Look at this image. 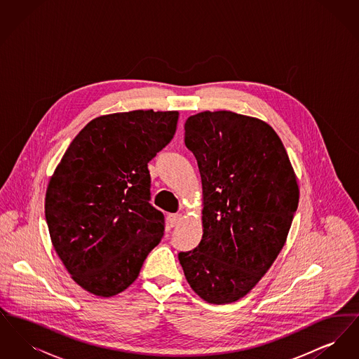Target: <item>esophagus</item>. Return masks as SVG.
<instances>
[{
  "label": "esophagus",
  "mask_w": 359,
  "mask_h": 359,
  "mask_svg": "<svg viewBox=\"0 0 359 359\" xmlns=\"http://www.w3.org/2000/svg\"><path fill=\"white\" fill-rule=\"evenodd\" d=\"M182 215L180 214H170L168 215V224L171 226V227H175V226H179L180 222H182Z\"/></svg>",
  "instance_id": "1"
}]
</instances>
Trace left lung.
<instances>
[{
    "label": "left lung",
    "mask_w": 359,
    "mask_h": 359,
    "mask_svg": "<svg viewBox=\"0 0 359 359\" xmlns=\"http://www.w3.org/2000/svg\"><path fill=\"white\" fill-rule=\"evenodd\" d=\"M203 187V237L180 252L188 284L212 304L237 302L269 271L299 205L287 151L262 121L203 111L184 125Z\"/></svg>",
    "instance_id": "obj_1"
}]
</instances>
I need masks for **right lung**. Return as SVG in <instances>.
Listing matches in <instances>:
<instances>
[{
  "instance_id": "1",
  "label": "right lung",
  "mask_w": 359,
  "mask_h": 359,
  "mask_svg": "<svg viewBox=\"0 0 359 359\" xmlns=\"http://www.w3.org/2000/svg\"><path fill=\"white\" fill-rule=\"evenodd\" d=\"M177 111L135 110L98 117L72 140L46 194L52 245L83 290H126L164 236L151 205L148 163L176 132Z\"/></svg>"
}]
</instances>
